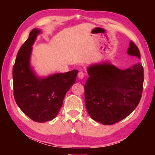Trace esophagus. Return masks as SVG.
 Segmentation results:
<instances>
[{"mask_svg":"<svg viewBox=\"0 0 155 155\" xmlns=\"http://www.w3.org/2000/svg\"><path fill=\"white\" fill-rule=\"evenodd\" d=\"M78 78H79V79H83L84 77H85V73L82 71L79 72V73L78 74Z\"/></svg>","mask_w":155,"mask_h":155,"instance_id":"esophagus-1","label":"esophagus"}]
</instances>
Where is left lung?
Instances as JSON below:
<instances>
[{
  "label": "left lung",
  "mask_w": 155,
  "mask_h": 155,
  "mask_svg": "<svg viewBox=\"0 0 155 155\" xmlns=\"http://www.w3.org/2000/svg\"><path fill=\"white\" fill-rule=\"evenodd\" d=\"M127 54L140 59L137 46L130 41ZM85 83V107L94 120L104 125L121 121L137 107L143 91V69L140 64L120 70L109 61L91 64Z\"/></svg>",
  "instance_id": "1"
}]
</instances>
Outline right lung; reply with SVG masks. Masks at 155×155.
Segmentation results:
<instances>
[{"label":"right lung","mask_w":155,"mask_h":155,"mask_svg":"<svg viewBox=\"0 0 155 155\" xmlns=\"http://www.w3.org/2000/svg\"><path fill=\"white\" fill-rule=\"evenodd\" d=\"M41 30L33 28L17 54L13 68L14 96L18 106L37 122L51 121L57 116L65 94L74 85L78 70L40 77L31 65L32 46Z\"/></svg>","instance_id":"right-lung-1"}]
</instances>
